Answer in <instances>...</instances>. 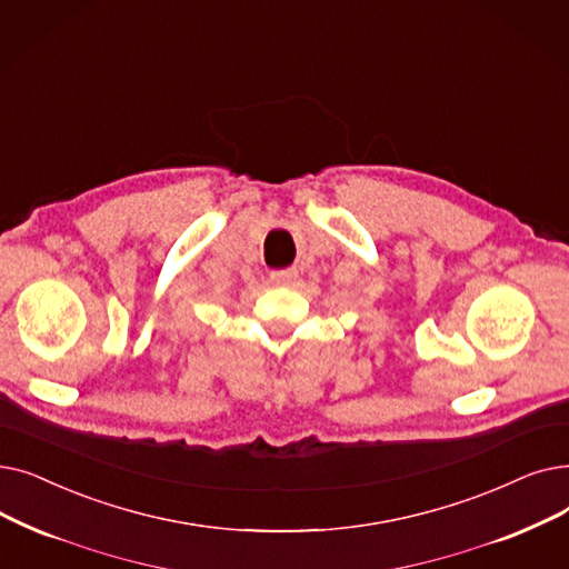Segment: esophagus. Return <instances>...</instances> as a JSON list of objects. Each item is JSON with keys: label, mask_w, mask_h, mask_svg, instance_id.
<instances>
[{"label": "esophagus", "mask_w": 569, "mask_h": 569, "mask_svg": "<svg viewBox=\"0 0 569 569\" xmlns=\"http://www.w3.org/2000/svg\"><path fill=\"white\" fill-rule=\"evenodd\" d=\"M295 279H298V269H295V267H286V269L271 271V281H274V283L288 286V283H292Z\"/></svg>", "instance_id": "esophagus-1"}]
</instances>
